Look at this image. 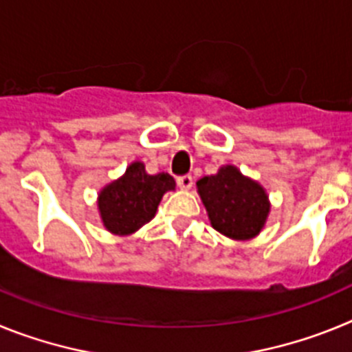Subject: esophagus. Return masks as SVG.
Segmentation results:
<instances>
[{"mask_svg":"<svg viewBox=\"0 0 352 352\" xmlns=\"http://www.w3.org/2000/svg\"><path fill=\"white\" fill-rule=\"evenodd\" d=\"M178 185L182 186V188H185V190H188V188H192V185H194V179H192L190 174H183V176L178 178Z\"/></svg>","mask_w":352,"mask_h":352,"instance_id":"1","label":"esophagus"}]
</instances>
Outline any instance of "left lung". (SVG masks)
Here are the masks:
<instances>
[{
    "label": "left lung",
    "instance_id": "8db88e82",
    "mask_svg": "<svg viewBox=\"0 0 352 352\" xmlns=\"http://www.w3.org/2000/svg\"><path fill=\"white\" fill-rule=\"evenodd\" d=\"M197 188L213 229L232 239L259 234L270 211L268 195L259 183L226 166L214 176L199 179Z\"/></svg>",
    "mask_w": 352,
    "mask_h": 352
}]
</instances>
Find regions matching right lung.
Segmentation results:
<instances>
[{
	"mask_svg": "<svg viewBox=\"0 0 352 352\" xmlns=\"http://www.w3.org/2000/svg\"><path fill=\"white\" fill-rule=\"evenodd\" d=\"M174 190L173 176L148 174L144 164L133 162L118 182L107 185L98 195L104 226L114 234H132L157 213L162 195Z\"/></svg>",
	"mask_w": 352,
	"mask_h": 352,
	"instance_id": "1",
	"label": "right lung"
}]
</instances>
